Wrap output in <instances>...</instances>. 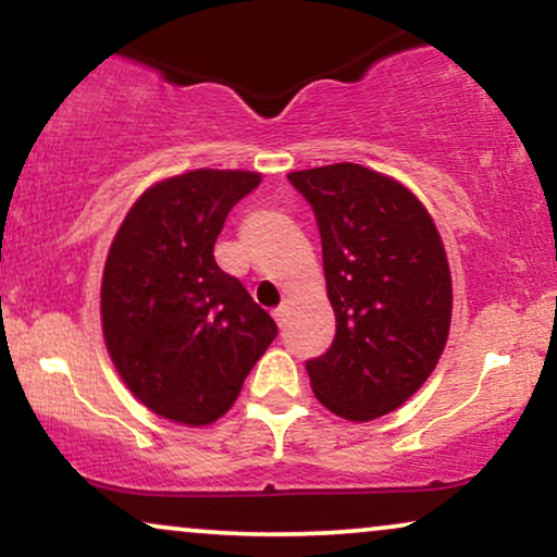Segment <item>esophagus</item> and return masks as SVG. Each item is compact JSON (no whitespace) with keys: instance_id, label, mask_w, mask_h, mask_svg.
I'll use <instances>...</instances> for the list:
<instances>
[{"instance_id":"obj_1","label":"esophagus","mask_w":557,"mask_h":557,"mask_svg":"<svg viewBox=\"0 0 557 557\" xmlns=\"http://www.w3.org/2000/svg\"><path fill=\"white\" fill-rule=\"evenodd\" d=\"M272 317H274V322H277L280 327H283V324H285V317H287V306H277V309L272 311Z\"/></svg>"}]
</instances>
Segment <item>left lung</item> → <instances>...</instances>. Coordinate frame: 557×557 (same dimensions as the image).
I'll list each match as a JSON object with an SVG mask.
<instances>
[{
  "mask_svg": "<svg viewBox=\"0 0 557 557\" xmlns=\"http://www.w3.org/2000/svg\"><path fill=\"white\" fill-rule=\"evenodd\" d=\"M322 235L335 341L306 361L322 406L350 421L395 411L443 354L450 267L430 212L406 185L354 162L287 175Z\"/></svg>",
  "mask_w": 557,
  "mask_h": 557,
  "instance_id": "left-lung-1",
  "label": "left lung"
}]
</instances>
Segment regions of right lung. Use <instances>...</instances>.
I'll list each match as a JSON object with an SVG mask.
<instances>
[{
    "instance_id": "1",
    "label": "right lung",
    "mask_w": 557,
    "mask_h": 557,
    "mask_svg": "<svg viewBox=\"0 0 557 557\" xmlns=\"http://www.w3.org/2000/svg\"><path fill=\"white\" fill-rule=\"evenodd\" d=\"M259 172L194 170L151 185L120 225L101 277V327L136 398L177 424H212L277 337L274 319L214 261L230 209Z\"/></svg>"
}]
</instances>
